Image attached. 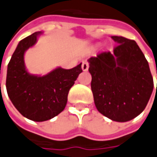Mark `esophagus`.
Returning a JSON list of instances; mask_svg holds the SVG:
<instances>
[{
  "label": "esophagus",
  "mask_w": 157,
  "mask_h": 157,
  "mask_svg": "<svg viewBox=\"0 0 157 157\" xmlns=\"http://www.w3.org/2000/svg\"><path fill=\"white\" fill-rule=\"evenodd\" d=\"M88 69H89V63L87 61H84L82 63V70L84 72H86V71H88Z\"/></svg>",
  "instance_id": "1"
}]
</instances>
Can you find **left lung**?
<instances>
[{"label": "left lung", "instance_id": "left-lung-1", "mask_svg": "<svg viewBox=\"0 0 157 157\" xmlns=\"http://www.w3.org/2000/svg\"><path fill=\"white\" fill-rule=\"evenodd\" d=\"M111 38L117 44L113 52H101L88 60L90 85L97 110L113 121L126 122L144 110L154 83L137 43L118 36Z\"/></svg>", "mask_w": 157, "mask_h": 157}]
</instances>
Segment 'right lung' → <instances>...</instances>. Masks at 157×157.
<instances>
[{
    "instance_id": "obj_1",
    "label": "right lung",
    "mask_w": 157,
    "mask_h": 157,
    "mask_svg": "<svg viewBox=\"0 0 157 157\" xmlns=\"http://www.w3.org/2000/svg\"><path fill=\"white\" fill-rule=\"evenodd\" d=\"M41 34L37 31L19 42L7 65L6 80L13 106L24 117L37 122L50 120L64 110L69 90L83 72L81 63L72 69L57 67L44 76L27 72L25 53Z\"/></svg>"
}]
</instances>
